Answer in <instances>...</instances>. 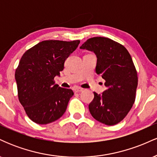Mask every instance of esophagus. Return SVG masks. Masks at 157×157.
<instances>
[{
    "label": "esophagus",
    "mask_w": 157,
    "mask_h": 157,
    "mask_svg": "<svg viewBox=\"0 0 157 157\" xmlns=\"http://www.w3.org/2000/svg\"><path fill=\"white\" fill-rule=\"evenodd\" d=\"M74 91H75V93H78L83 91V89H82V88H80V87H75V89H74Z\"/></svg>",
    "instance_id": "esophagus-1"
}]
</instances>
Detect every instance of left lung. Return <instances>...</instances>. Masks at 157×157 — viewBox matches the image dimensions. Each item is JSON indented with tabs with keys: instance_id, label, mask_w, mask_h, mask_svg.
I'll return each instance as SVG.
<instances>
[{
	"instance_id": "left-lung-1",
	"label": "left lung",
	"mask_w": 157,
	"mask_h": 157,
	"mask_svg": "<svg viewBox=\"0 0 157 157\" xmlns=\"http://www.w3.org/2000/svg\"><path fill=\"white\" fill-rule=\"evenodd\" d=\"M80 48L96 55L95 71L105 80V91L102 94L94 92L90 113L100 122L116 125L125 117L135 101L138 78L130 54L122 45L102 37L87 40Z\"/></svg>"
}]
</instances>
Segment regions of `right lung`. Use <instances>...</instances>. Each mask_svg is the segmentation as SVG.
Instances as JSON below:
<instances>
[{
  "mask_svg": "<svg viewBox=\"0 0 157 157\" xmlns=\"http://www.w3.org/2000/svg\"><path fill=\"white\" fill-rule=\"evenodd\" d=\"M79 44L80 40H44L21 57L15 75L19 101L35 123H50L66 111L74 92L59 87L54 78L60 76L65 60Z\"/></svg>",
  "mask_w": 157,
  "mask_h": 157,
  "instance_id": "1",
  "label": "right lung"
}]
</instances>
